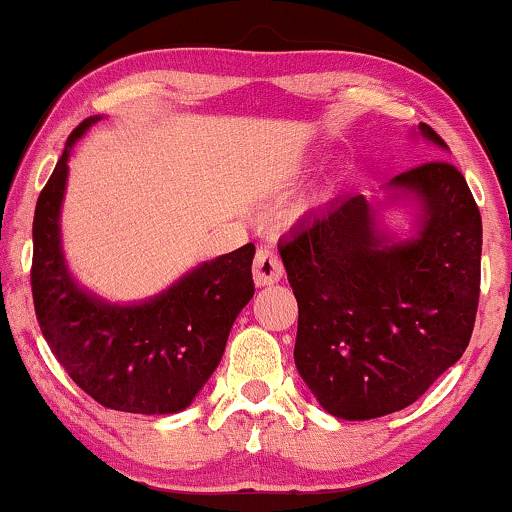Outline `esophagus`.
Returning <instances> with one entry per match:
<instances>
[{"label":"esophagus","mask_w":512,"mask_h":512,"mask_svg":"<svg viewBox=\"0 0 512 512\" xmlns=\"http://www.w3.org/2000/svg\"><path fill=\"white\" fill-rule=\"evenodd\" d=\"M284 265L279 261V256L268 247H261L256 251L254 258V282L256 286H270L282 279Z\"/></svg>","instance_id":"34e87169"}]
</instances>
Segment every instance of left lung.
<instances>
[{
    "label": "left lung",
    "mask_w": 512,
    "mask_h": 512,
    "mask_svg": "<svg viewBox=\"0 0 512 512\" xmlns=\"http://www.w3.org/2000/svg\"><path fill=\"white\" fill-rule=\"evenodd\" d=\"M443 146L438 132L419 123ZM424 202L417 240L382 247L363 195L279 244L298 300L296 368L321 408L373 419L415 403L468 347L480 300V209L445 158L391 179Z\"/></svg>",
    "instance_id": "8db88e82"
}]
</instances>
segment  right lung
<instances>
[{
    "instance_id": "add662e5",
    "label": "right lung",
    "mask_w": 512,
    "mask_h": 512,
    "mask_svg": "<svg viewBox=\"0 0 512 512\" xmlns=\"http://www.w3.org/2000/svg\"><path fill=\"white\" fill-rule=\"evenodd\" d=\"M93 121L67 137L32 223V300L41 333L90 398L109 410L170 415L184 410L219 366L233 321L254 296V244L200 265L163 296L116 307L72 282L60 251L67 158Z\"/></svg>"
}]
</instances>
